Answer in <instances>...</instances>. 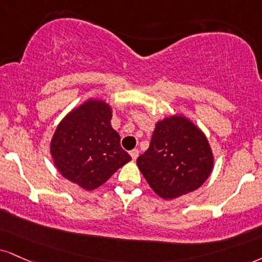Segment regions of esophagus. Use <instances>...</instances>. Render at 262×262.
Masks as SVG:
<instances>
[{"label":"esophagus","instance_id":"34e87169","mask_svg":"<svg viewBox=\"0 0 262 262\" xmlns=\"http://www.w3.org/2000/svg\"><path fill=\"white\" fill-rule=\"evenodd\" d=\"M130 156H132V159H133V160H137L138 156H139V150H138V149L132 150L130 151Z\"/></svg>","mask_w":262,"mask_h":262}]
</instances>
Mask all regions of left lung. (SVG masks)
I'll return each mask as SVG.
<instances>
[{"mask_svg":"<svg viewBox=\"0 0 262 262\" xmlns=\"http://www.w3.org/2000/svg\"><path fill=\"white\" fill-rule=\"evenodd\" d=\"M137 165L151 189L172 200L204 184L212 172L213 155L203 132L176 115L156 123L149 149Z\"/></svg>","mask_w":262,"mask_h":262,"instance_id":"8db88e82","label":"left lung"}]
</instances>
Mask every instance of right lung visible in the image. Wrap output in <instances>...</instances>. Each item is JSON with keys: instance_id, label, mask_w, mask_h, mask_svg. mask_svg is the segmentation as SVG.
<instances>
[{"instance_id": "1", "label": "right lung", "mask_w": 262, "mask_h": 262, "mask_svg": "<svg viewBox=\"0 0 262 262\" xmlns=\"http://www.w3.org/2000/svg\"><path fill=\"white\" fill-rule=\"evenodd\" d=\"M111 118L108 103L90 99L62 119L51 139L50 152L56 168L85 190L99 188L132 160L121 147Z\"/></svg>"}]
</instances>
